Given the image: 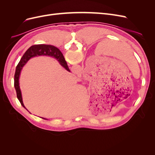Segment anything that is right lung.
<instances>
[{
	"label": "right lung",
	"instance_id": "1",
	"mask_svg": "<svg viewBox=\"0 0 155 155\" xmlns=\"http://www.w3.org/2000/svg\"><path fill=\"white\" fill-rule=\"evenodd\" d=\"M41 55L49 56V57L55 58L64 68L66 69L67 71L70 72L61 51L58 48H56L55 46L49 45H35L31 46V47H30L26 50L25 54L23 55L22 58L21 59L19 63L17 64L15 73V76H14V87H15V88L16 90L17 98L21 102V104L22 105V107H24L25 109L26 107L24 105V104H23L22 93L19 86L20 75L23 67H24L25 65L31 58Z\"/></svg>",
	"mask_w": 155,
	"mask_h": 155
}]
</instances>
